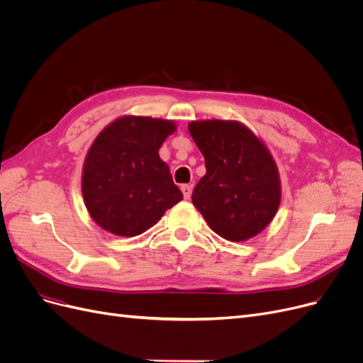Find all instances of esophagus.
<instances>
[{"mask_svg": "<svg viewBox=\"0 0 363 363\" xmlns=\"http://www.w3.org/2000/svg\"><path fill=\"white\" fill-rule=\"evenodd\" d=\"M182 192H183L184 199L189 200L192 195V184H182Z\"/></svg>", "mask_w": 363, "mask_h": 363, "instance_id": "esophagus-1", "label": "esophagus"}]
</instances>
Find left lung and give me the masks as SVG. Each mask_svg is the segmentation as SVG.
Returning a JSON list of instances; mask_svg holds the SVG:
<instances>
[{"label": "left lung", "mask_w": 363, "mask_h": 363, "mask_svg": "<svg viewBox=\"0 0 363 363\" xmlns=\"http://www.w3.org/2000/svg\"><path fill=\"white\" fill-rule=\"evenodd\" d=\"M189 133L206 163L192 203L208 227L235 242L260 233L280 204L279 171L267 147L236 121H196Z\"/></svg>", "instance_id": "obj_1"}]
</instances>
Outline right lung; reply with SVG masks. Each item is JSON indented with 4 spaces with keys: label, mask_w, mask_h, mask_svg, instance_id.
I'll use <instances>...</instances> for the list:
<instances>
[{
    "label": "right lung",
    "mask_w": 363,
    "mask_h": 363,
    "mask_svg": "<svg viewBox=\"0 0 363 363\" xmlns=\"http://www.w3.org/2000/svg\"><path fill=\"white\" fill-rule=\"evenodd\" d=\"M174 130L172 121L123 116L96 136L86 156L82 191L98 225L118 236H136L183 199L159 157Z\"/></svg>",
    "instance_id": "right-lung-1"
}]
</instances>
